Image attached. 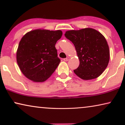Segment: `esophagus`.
I'll list each match as a JSON object with an SVG mask.
<instances>
[{
	"label": "esophagus",
	"mask_w": 125,
	"mask_h": 125,
	"mask_svg": "<svg viewBox=\"0 0 125 125\" xmlns=\"http://www.w3.org/2000/svg\"><path fill=\"white\" fill-rule=\"evenodd\" d=\"M70 58L69 57H66V58H65V59H64V61H68V60H69Z\"/></svg>",
	"instance_id": "34e87169"
}]
</instances>
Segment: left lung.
<instances>
[{"mask_svg": "<svg viewBox=\"0 0 125 125\" xmlns=\"http://www.w3.org/2000/svg\"><path fill=\"white\" fill-rule=\"evenodd\" d=\"M65 36L74 44L80 65L74 72L83 80L98 77L108 65L110 51L105 37L91 28L69 30Z\"/></svg>", "mask_w": 125, "mask_h": 125, "instance_id": "obj_1", "label": "left lung"}]
</instances>
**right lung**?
<instances>
[{
    "mask_svg": "<svg viewBox=\"0 0 125 125\" xmlns=\"http://www.w3.org/2000/svg\"><path fill=\"white\" fill-rule=\"evenodd\" d=\"M61 30L36 29L22 37L16 51V61L22 73L35 83L51 77L60 62L55 47Z\"/></svg>",
    "mask_w": 125,
    "mask_h": 125,
    "instance_id": "obj_1",
    "label": "right lung"
}]
</instances>
